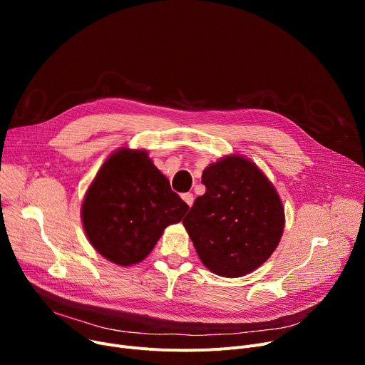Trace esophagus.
Returning a JSON list of instances; mask_svg holds the SVG:
<instances>
[{"label": "esophagus", "mask_w": 365, "mask_h": 365, "mask_svg": "<svg viewBox=\"0 0 365 365\" xmlns=\"http://www.w3.org/2000/svg\"><path fill=\"white\" fill-rule=\"evenodd\" d=\"M182 198H183V201H185L189 207H192V204H194V195H192V194H190V192L183 194Z\"/></svg>", "instance_id": "obj_1"}]
</instances>
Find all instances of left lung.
Masks as SVG:
<instances>
[{
	"instance_id": "1",
	"label": "left lung",
	"mask_w": 365,
	"mask_h": 365,
	"mask_svg": "<svg viewBox=\"0 0 365 365\" xmlns=\"http://www.w3.org/2000/svg\"><path fill=\"white\" fill-rule=\"evenodd\" d=\"M205 194L183 219L210 271L226 278L253 272L277 248L284 208L272 183L242 157L229 155L202 173Z\"/></svg>"
}]
</instances>
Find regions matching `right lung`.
<instances>
[{
  "mask_svg": "<svg viewBox=\"0 0 365 365\" xmlns=\"http://www.w3.org/2000/svg\"><path fill=\"white\" fill-rule=\"evenodd\" d=\"M189 205L170 187L145 150L123 148L105 161L83 202V225L91 245L121 266L142 262L168 225Z\"/></svg>",
  "mask_w": 365,
  "mask_h": 365,
  "instance_id": "right-lung-1",
  "label": "right lung"
}]
</instances>
